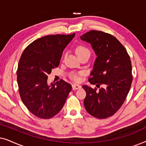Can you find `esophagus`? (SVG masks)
<instances>
[{"label":"esophagus","instance_id":"esophagus-1","mask_svg":"<svg viewBox=\"0 0 146 146\" xmlns=\"http://www.w3.org/2000/svg\"><path fill=\"white\" fill-rule=\"evenodd\" d=\"M80 88H81V86H80L79 84H72V89L74 90H78Z\"/></svg>","mask_w":146,"mask_h":146}]
</instances>
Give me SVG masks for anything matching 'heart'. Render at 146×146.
<instances>
[{"label":"heart","mask_w":146,"mask_h":146,"mask_svg":"<svg viewBox=\"0 0 146 146\" xmlns=\"http://www.w3.org/2000/svg\"><path fill=\"white\" fill-rule=\"evenodd\" d=\"M76 54L78 56L81 54H83L85 53H89L90 54V50L87 48L86 47L84 46H79L77 47L76 50ZM71 77L74 80L76 81H78L79 80V78L77 75L76 74H72Z\"/></svg>","instance_id":"heart-1"}]
</instances>
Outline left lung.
<instances>
[{"label": "left lung", "mask_w": 146, "mask_h": 146, "mask_svg": "<svg viewBox=\"0 0 146 146\" xmlns=\"http://www.w3.org/2000/svg\"><path fill=\"white\" fill-rule=\"evenodd\" d=\"M90 43L97 56L88 81L99 88L82 86L86 92L84 104L92 116L104 119L114 114L126 98L132 82L131 64L124 46L116 38L91 31L80 36ZM103 85V87L99 86Z\"/></svg>", "instance_id": "8db88e82"}]
</instances>
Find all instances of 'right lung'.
<instances>
[{
	"label": "right lung",
	"instance_id": "right-lung-1",
	"mask_svg": "<svg viewBox=\"0 0 146 146\" xmlns=\"http://www.w3.org/2000/svg\"><path fill=\"white\" fill-rule=\"evenodd\" d=\"M74 36H45L30 44L22 54L17 72L19 94L25 106L38 117L56 115L72 90L63 80L49 85L48 75L58 66L64 50Z\"/></svg>",
	"mask_w": 146,
	"mask_h": 146
}]
</instances>
